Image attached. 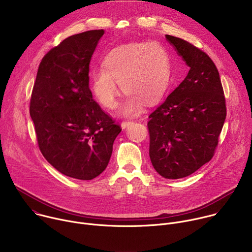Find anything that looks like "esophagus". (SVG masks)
I'll return each instance as SVG.
<instances>
[{
  "mask_svg": "<svg viewBox=\"0 0 252 252\" xmlns=\"http://www.w3.org/2000/svg\"><path fill=\"white\" fill-rule=\"evenodd\" d=\"M130 124H132V122H130L129 120H127V121H124L123 123H122V127L123 128H126V126H128Z\"/></svg>",
  "mask_w": 252,
  "mask_h": 252,
  "instance_id": "esophagus-1",
  "label": "esophagus"
}]
</instances>
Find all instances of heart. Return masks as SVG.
Masks as SVG:
<instances>
[{
    "mask_svg": "<svg viewBox=\"0 0 252 252\" xmlns=\"http://www.w3.org/2000/svg\"><path fill=\"white\" fill-rule=\"evenodd\" d=\"M102 67L91 76V86L99 102L107 109L118 105L119 84L127 94L124 114H135L140 101L152 104L167 91L171 73L166 50L157 43H130L105 56Z\"/></svg>",
    "mask_w": 252,
    "mask_h": 252,
    "instance_id": "1",
    "label": "heart"
}]
</instances>
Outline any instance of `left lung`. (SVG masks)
Segmentation results:
<instances>
[{
  "instance_id": "obj_1",
  "label": "left lung",
  "mask_w": 252,
  "mask_h": 252,
  "mask_svg": "<svg viewBox=\"0 0 252 252\" xmlns=\"http://www.w3.org/2000/svg\"><path fill=\"white\" fill-rule=\"evenodd\" d=\"M190 67L186 79L150 115V158L164 178L189 176L214 156L225 118L217 65L192 44L166 34Z\"/></svg>"
}]
</instances>
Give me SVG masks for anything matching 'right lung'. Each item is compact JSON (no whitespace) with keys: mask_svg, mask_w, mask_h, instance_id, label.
Segmentation results:
<instances>
[{"mask_svg":"<svg viewBox=\"0 0 252 252\" xmlns=\"http://www.w3.org/2000/svg\"><path fill=\"white\" fill-rule=\"evenodd\" d=\"M103 30L73 34L43 58L30 100L38 146L63 174L91 181L110 161L122 128L94 99L89 64Z\"/></svg>","mask_w":252,"mask_h":252,"instance_id":"add662e5","label":"right lung"}]
</instances>
